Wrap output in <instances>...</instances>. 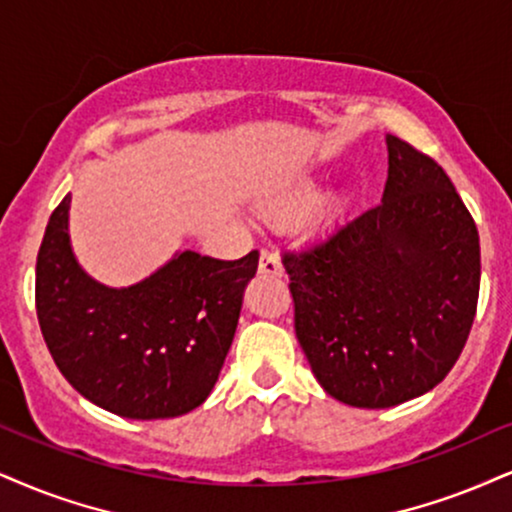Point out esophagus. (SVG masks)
<instances>
[{"instance_id": "1", "label": "esophagus", "mask_w": 512, "mask_h": 512, "mask_svg": "<svg viewBox=\"0 0 512 512\" xmlns=\"http://www.w3.org/2000/svg\"><path fill=\"white\" fill-rule=\"evenodd\" d=\"M258 273L282 277L285 268H282V263H280V258H277V254H273V251H268V249H263L261 251V261H258Z\"/></svg>"}]
</instances>
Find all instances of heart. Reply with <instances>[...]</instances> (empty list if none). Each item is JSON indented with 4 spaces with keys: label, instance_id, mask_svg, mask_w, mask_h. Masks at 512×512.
Segmentation results:
<instances>
[{
    "label": "heart",
    "instance_id": "1",
    "mask_svg": "<svg viewBox=\"0 0 512 512\" xmlns=\"http://www.w3.org/2000/svg\"><path fill=\"white\" fill-rule=\"evenodd\" d=\"M320 199H323V185L315 178H299L287 189H282L275 199H270V204L266 206V216L273 220H296L306 216ZM337 211L339 201L330 199L320 208V216L332 218Z\"/></svg>",
    "mask_w": 512,
    "mask_h": 512
}]
</instances>
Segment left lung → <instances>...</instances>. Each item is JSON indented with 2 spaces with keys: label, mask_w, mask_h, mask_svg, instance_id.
Instances as JSON below:
<instances>
[{
  "label": "left lung",
  "mask_w": 512,
  "mask_h": 512,
  "mask_svg": "<svg viewBox=\"0 0 512 512\" xmlns=\"http://www.w3.org/2000/svg\"><path fill=\"white\" fill-rule=\"evenodd\" d=\"M382 204L282 266L315 380L346 406L391 408L449 375L475 320L479 235L439 163L387 135Z\"/></svg>",
  "instance_id": "1"
}]
</instances>
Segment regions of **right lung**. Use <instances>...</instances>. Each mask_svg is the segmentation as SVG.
<instances>
[{"label": "right lung", "instance_id": "right-lung-1", "mask_svg": "<svg viewBox=\"0 0 512 512\" xmlns=\"http://www.w3.org/2000/svg\"><path fill=\"white\" fill-rule=\"evenodd\" d=\"M71 194L49 218L35 268L37 320L61 375L130 420L178 418L216 387L258 251L218 261L178 251L130 287L82 270L68 235Z\"/></svg>", "mask_w": 512, "mask_h": 512}]
</instances>
